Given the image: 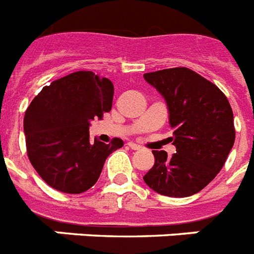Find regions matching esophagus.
Instances as JSON below:
<instances>
[{
    "label": "esophagus",
    "instance_id": "obj_1",
    "mask_svg": "<svg viewBox=\"0 0 254 254\" xmlns=\"http://www.w3.org/2000/svg\"><path fill=\"white\" fill-rule=\"evenodd\" d=\"M128 147L131 148V149H133V151H139V149H141V147H140V145H137V144L132 143V141H129Z\"/></svg>",
    "mask_w": 254,
    "mask_h": 254
}]
</instances>
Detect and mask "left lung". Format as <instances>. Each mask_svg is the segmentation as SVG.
Masks as SVG:
<instances>
[{
	"mask_svg": "<svg viewBox=\"0 0 254 254\" xmlns=\"http://www.w3.org/2000/svg\"><path fill=\"white\" fill-rule=\"evenodd\" d=\"M144 80L165 99L176 147L172 157L152 151L155 165L144 182L161 195L196 194L220 172L235 143L230 102L216 85L188 68L145 73Z\"/></svg>",
	"mask_w": 254,
	"mask_h": 254,
	"instance_id": "1",
	"label": "left lung"
}]
</instances>
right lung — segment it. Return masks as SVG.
Returning <instances> with one entry per match:
<instances>
[{
  "label": "right lung",
  "mask_w": 254,
  "mask_h": 254,
  "mask_svg": "<svg viewBox=\"0 0 254 254\" xmlns=\"http://www.w3.org/2000/svg\"><path fill=\"white\" fill-rule=\"evenodd\" d=\"M114 85L106 77L80 70L51 82L26 110L23 129L30 162L47 185L80 194L98 181L106 159L123 147L89 140L90 122L113 106Z\"/></svg>",
  "instance_id": "right-lung-1"
}]
</instances>
